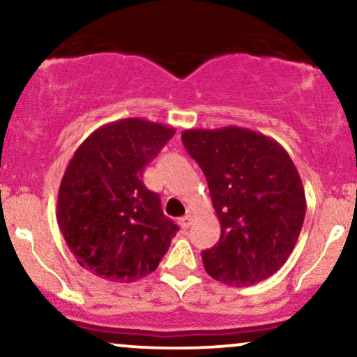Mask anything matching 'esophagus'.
<instances>
[{
    "label": "esophagus",
    "mask_w": 357,
    "mask_h": 357,
    "mask_svg": "<svg viewBox=\"0 0 357 357\" xmlns=\"http://www.w3.org/2000/svg\"><path fill=\"white\" fill-rule=\"evenodd\" d=\"M191 221H192V216L186 215V216H183V218H179V225H181L183 230H186V228H190Z\"/></svg>",
    "instance_id": "1"
}]
</instances>
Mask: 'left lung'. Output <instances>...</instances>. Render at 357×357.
<instances>
[{"label":"left lung","mask_w":357,"mask_h":357,"mask_svg":"<svg viewBox=\"0 0 357 357\" xmlns=\"http://www.w3.org/2000/svg\"><path fill=\"white\" fill-rule=\"evenodd\" d=\"M183 144L206 176L221 225L218 243L202 252L215 280L250 287L282 268L305 218L296 165L272 137L228 126L186 129Z\"/></svg>","instance_id":"8db88e82"}]
</instances>
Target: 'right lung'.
<instances>
[{"instance_id":"right-lung-1","label":"right lung","mask_w":357,"mask_h":357,"mask_svg":"<svg viewBox=\"0 0 357 357\" xmlns=\"http://www.w3.org/2000/svg\"><path fill=\"white\" fill-rule=\"evenodd\" d=\"M174 132L146 119H121L75 151L60 183L56 220L80 267L126 284L158 268L178 227L162 215L142 171Z\"/></svg>"}]
</instances>
